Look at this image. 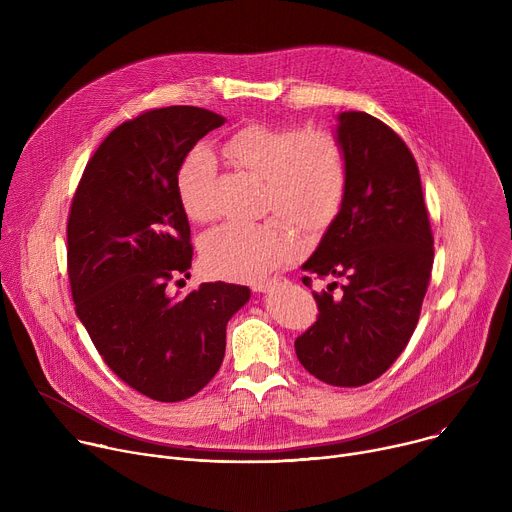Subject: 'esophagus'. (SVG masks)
Returning <instances> with one entry per match:
<instances>
[{"label":"esophagus","instance_id":"obj_1","mask_svg":"<svg viewBox=\"0 0 512 512\" xmlns=\"http://www.w3.org/2000/svg\"><path fill=\"white\" fill-rule=\"evenodd\" d=\"M275 287V281H263V283H255L253 291H269Z\"/></svg>","mask_w":512,"mask_h":512}]
</instances>
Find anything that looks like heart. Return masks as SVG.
Wrapping results in <instances>:
<instances>
[{"mask_svg":"<svg viewBox=\"0 0 512 512\" xmlns=\"http://www.w3.org/2000/svg\"><path fill=\"white\" fill-rule=\"evenodd\" d=\"M235 166L263 178L265 204L306 231L326 229L346 196L348 160L336 135L298 125L253 121L218 143ZM214 158L192 150L178 166V200L196 223L212 218L210 184ZM302 243L294 233L271 225L229 223L208 233L200 245L202 267L210 275L257 283L294 261Z\"/></svg>","mask_w":512,"mask_h":512,"instance_id":"obj_1","label":"heart"}]
</instances>
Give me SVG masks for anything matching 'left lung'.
<instances>
[{"mask_svg": "<svg viewBox=\"0 0 512 512\" xmlns=\"http://www.w3.org/2000/svg\"><path fill=\"white\" fill-rule=\"evenodd\" d=\"M336 137L348 160L346 196L302 269L342 283L312 291L320 314L296 338V354L322 383L360 387L391 367L417 326L433 235L405 141L362 111L340 113ZM336 286L341 291L334 295Z\"/></svg>", "mask_w": 512, "mask_h": 512, "instance_id": "1", "label": "left lung"}]
</instances>
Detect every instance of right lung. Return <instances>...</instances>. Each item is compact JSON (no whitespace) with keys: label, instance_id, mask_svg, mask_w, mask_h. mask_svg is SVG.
I'll list each match as a JSON object with an SVG mask.
<instances>
[{"label":"right lung","instance_id":"right-lung-1","mask_svg":"<svg viewBox=\"0 0 512 512\" xmlns=\"http://www.w3.org/2000/svg\"><path fill=\"white\" fill-rule=\"evenodd\" d=\"M223 123V115L188 105L121 123L89 160L68 212L77 316L107 367L162 403L210 383L225 356L227 322L251 296L249 287L223 281L202 283L180 300L166 294L192 265L176 172L196 141Z\"/></svg>","mask_w":512,"mask_h":512}]
</instances>
